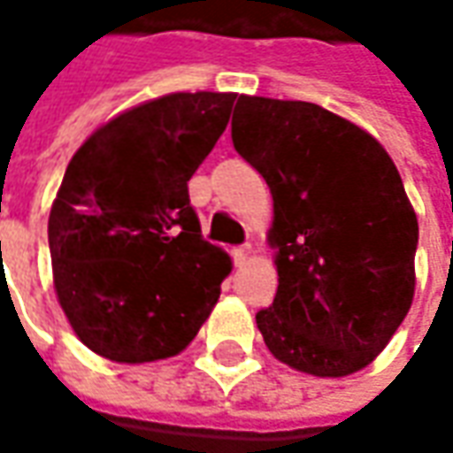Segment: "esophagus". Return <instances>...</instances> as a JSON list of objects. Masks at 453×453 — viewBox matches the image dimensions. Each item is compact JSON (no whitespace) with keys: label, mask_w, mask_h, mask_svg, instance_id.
Returning a JSON list of instances; mask_svg holds the SVG:
<instances>
[{"label":"esophagus","mask_w":453,"mask_h":453,"mask_svg":"<svg viewBox=\"0 0 453 453\" xmlns=\"http://www.w3.org/2000/svg\"><path fill=\"white\" fill-rule=\"evenodd\" d=\"M250 254H252V244H242V247H234V250H232V257H234L236 265L247 262V259H250Z\"/></svg>","instance_id":"1"}]
</instances>
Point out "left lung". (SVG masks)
<instances>
[{
  "instance_id": "8db88e82",
  "label": "left lung",
  "mask_w": 453,
  "mask_h": 453,
  "mask_svg": "<svg viewBox=\"0 0 453 453\" xmlns=\"http://www.w3.org/2000/svg\"><path fill=\"white\" fill-rule=\"evenodd\" d=\"M236 153L267 181L277 295L257 312L270 353L340 378L365 368L413 303L418 221L386 149L303 100L239 96Z\"/></svg>"
}]
</instances>
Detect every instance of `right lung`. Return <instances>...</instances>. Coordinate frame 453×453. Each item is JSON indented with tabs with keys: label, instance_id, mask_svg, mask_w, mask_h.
Listing matches in <instances>:
<instances>
[{
	"label": "right lung",
	"instance_id": "right-lung-1",
	"mask_svg": "<svg viewBox=\"0 0 453 453\" xmlns=\"http://www.w3.org/2000/svg\"><path fill=\"white\" fill-rule=\"evenodd\" d=\"M234 97L149 100L100 126L67 164L47 224L52 277L75 335L97 356H176L217 304L232 259L201 236L188 179Z\"/></svg>",
	"mask_w": 453,
	"mask_h": 453
}]
</instances>
